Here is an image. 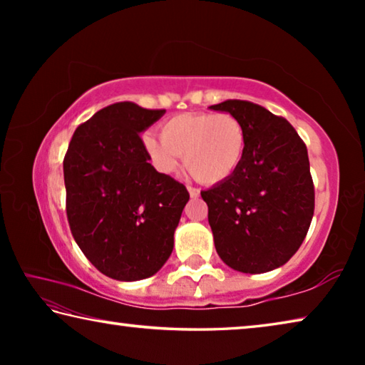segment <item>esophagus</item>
Returning a JSON list of instances; mask_svg holds the SVG:
<instances>
[{"label": "esophagus", "instance_id": "obj_1", "mask_svg": "<svg viewBox=\"0 0 365 365\" xmlns=\"http://www.w3.org/2000/svg\"><path fill=\"white\" fill-rule=\"evenodd\" d=\"M187 188H188V193H190L191 197H197V196H200V190H196V188H193V187H187Z\"/></svg>", "mask_w": 365, "mask_h": 365}]
</instances>
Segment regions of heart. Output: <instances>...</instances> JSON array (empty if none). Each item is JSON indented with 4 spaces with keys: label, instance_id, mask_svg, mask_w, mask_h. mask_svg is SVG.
Returning <instances> with one entry per match:
<instances>
[{
    "label": "heart",
    "instance_id": "1",
    "mask_svg": "<svg viewBox=\"0 0 365 365\" xmlns=\"http://www.w3.org/2000/svg\"><path fill=\"white\" fill-rule=\"evenodd\" d=\"M145 151L160 174H175L183 156L185 168L202 185L228 180L240 169L246 153V132L227 113H185L160 127V138L146 133Z\"/></svg>",
    "mask_w": 365,
    "mask_h": 365
}]
</instances>
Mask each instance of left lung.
I'll return each mask as SVG.
<instances>
[{
  "label": "left lung",
  "instance_id": "obj_1",
  "mask_svg": "<svg viewBox=\"0 0 365 365\" xmlns=\"http://www.w3.org/2000/svg\"><path fill=\"white\" fill-rule=\"evenodd\" d=\"M243 123L246 153L228 180L201 191L219 257L243 274L282 267L304 242L314 215L306 145L292 123L259 104L211 106Z\"/></svg>",
  "mask_w": 365,
  "mask_h": 365
}]
</instances>
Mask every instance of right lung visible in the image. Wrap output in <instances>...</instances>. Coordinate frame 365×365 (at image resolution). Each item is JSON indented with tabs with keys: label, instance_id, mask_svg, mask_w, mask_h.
Segmentation results:
<instances>
[{
	"label": "right lung",
	"instance_id": "1",
	"mask_svg": "<svg viewBox=\"0 0 365 365\" xmlns=\"http://www.w3.org/2000/svg\"><path fill=\"white\" fill-rule=\"evenodd\" d=\"M165 114L123 101L77 127L64 158L72 237L110 279L156 274L174 250L187 188L150 164L140 133Z\"/></svg>",
	"mask_w": 365,
	"mask_h": 365
}]
</instances>
